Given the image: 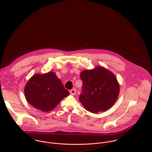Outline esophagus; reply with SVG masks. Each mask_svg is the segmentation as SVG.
Listing matches in <instances>:
<instances>
[{
  "instance_id": "esophagus-1",
  "label": "esophagus",
  "mask_w": 152,
  "mask_h": 152,
  "mask_svg": "<svg viewBox=\"0 0 152 152\" xmlns=\"http://www.w3.org/2000/svg\"><path fill=\"white\" fill-rule=\"evenodd\" d=\"M70 94L72 95H75V94H76V90L75 89H72V90H70Z\"/></svg>"
}]
</instances>
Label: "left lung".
Listing matches in <instances>:
<instances>
[{
  "label": "left lung",
  "mask_w": 152,
  "mask_h": 152,
  "mask_svg": "<svg viewBox=\"0 0 152 152\" xmlns=\"http://www.w3.org/2000/svg\"><path fill=\"white\" fill-rule=\"evenodd\" d=\"M83 92L79 101L92 113L104 112L111 108L118 99L120 84L115 75L102 66L81 72Z\"/></svg>",
  "instance_id": "obj_1"
}]
</instances>
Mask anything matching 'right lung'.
I'll use <instances>...</instances> for the list:
<instances>
[{"mask_svg": "<svg viewBox=\"0 0 152 152\" xmlns=\"http://www.w3.org/2000/svg\"><path fill=\"white\" fill-rule=\"evenodd\" d=\"M24 94L31 105L42 112H48L67 96L69 92L54 72H48L33 75L25 86Z\"/></svg>", "mask_w": 152, "mask_h": 152, "instance_id": "add662e5", "label": "right lung"}]
</instances>
